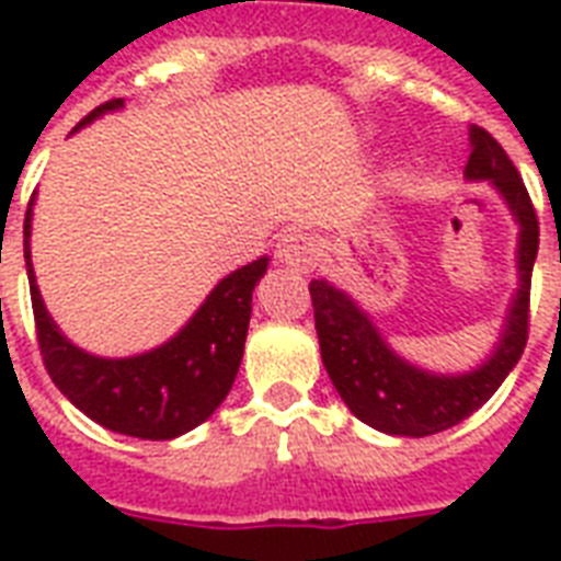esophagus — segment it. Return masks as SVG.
I'll return each mask as SVG.
<instances>
[{"mask_svg": "<svg viewBox=\"0 0 561 561\" xmlns=\"http://www.w3.org/2000/svg\"><path fill=\"white\" fill-rule=\"evenodd\" d=\"M276 262L282 267H294V271H311L317 262L314 238L302 232V229L285 232L279 238V244H276Z\"/></svg>", "mask_w": 561, "mask_h": 561, "instance_id": "1", "label": "esophagus"}]
</instances>
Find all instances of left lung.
Returning a JSON list of instances; mask_svg holds the SVG:
<instances>
[{
    "label": "left lung",
    "instance_id": "1",
    "mask_svg": "<svg viewBox=\"0 0 561 561\" xmlns=\"http://www.w3.org/2000/svg\"><path fill=\"white\" fill-rule=\"evenodd\" d=\"M471 153L466 180L492 183L518 224V290L506 308L495 350L469 373H431L401 358L383 341L373 317L329 279H311V306L323 367L346 408L369 427L392 436H431L460 425L504 383L527 346L530 276L539 253V218L522 174L506 151L483 130L469 127Z\"/></svg>",
    "mask_w": 561,
    "mask_h": 561
}]
</instances>
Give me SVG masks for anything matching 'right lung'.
<instances>
[{"mask_svg":"<svg viewBox=\"0 0 561 561\" xmlns=\"http://www.w3.org/2000/svg\"><path fill=\"white\" fill-rule=\"evenodd\" d=\"M125 107V99L101 104L83 118ZM31 206L25 211V267L37 341L51 381L92 422L139 439H174L215 413L236 381L244 355L247 325L253 311V290L267 273V255L238 267L209 290L183 329L157 350L130 358H99L66 337L39 297L31 264Z\"/></svg>","mask_w":561,"mask_h":561,"instance_id":"right-lung-1","label":"right lung"}]
</instances>
